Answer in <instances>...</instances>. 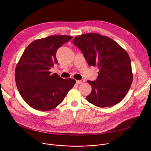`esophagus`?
I'll return each mask as SVG.
<instances>
[{"instance_id":"obj_1","label":"esophagus","mask_w":151,"mask_h":151,"mask_svg":"<svg viewBox=\"0 0 151 151\" xmlns=\"http://www.w3.org/2000/svg\"><path fill=\"white\" fill-rule=\"evenodd\" d=\"M85 81L84 80H80V81H76V83L77 84H81L83 83H84Z\"/></svg>"}]
</instances>
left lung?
<instances>
[{"mask_svg": "<svg viewBox=\"0 0 151 151\" xmlns=\"http://www.w3.org/2000/svg\"><path fill=\"white\" fill-rule=\"evenodd\" d=\"M73 43L83 52L88 65L99 69L86 100L95 106H114L125 97L132 82L131 60L127 52L106 36L88 33L74 38Z\"/></svg>", "mask_w": 151, "mask_h": 151, "instance_id": "8db88e82", "label": "left lung"}]
</instances>
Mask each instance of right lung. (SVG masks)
Returning <instances> with one entry per match:
<instances>
[{"label":"right lung","instance_id":"obj_1","mask_svg":"<svg viewBox=\"0 0 151 151\" xmlns=\"http://www.w3.org/2000/svg\"><path fill=\"white\" fill-rule=\"evenodd\" d=\"M73 37L52 35L34 41L24 51L15 70L16 86L24 101L41 111L60 104L76 84L72 78L63 79L49 70L58 63V49Z\"/></svg>","mask_w":151,"mask_h":151}]
</instances>
